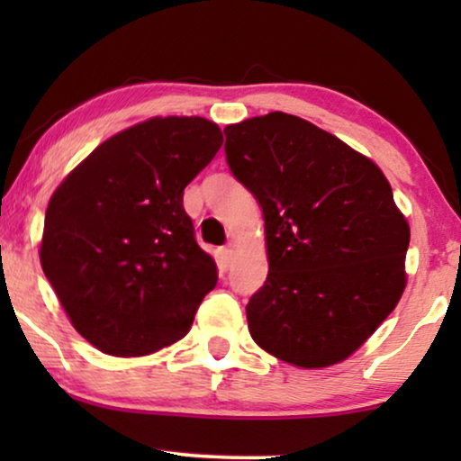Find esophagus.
I'll list each match as a JSON object with an SVG mask.
<instances>
[{"instance_id":"34e87169","label":"esophagus","mask_w":461,"mask_h":461,"mask_svg":"<svg viewBox=\"0 0 461 461\" xmlns=\"http://www.w3.org/2000/svg\"><path fill=\"white\" fill-rule=\"evenodd\" d=\"M232 256H235V249H232V245H224V248H220V260H222L224 267H230Z\"/></svg>"}]
</instances>
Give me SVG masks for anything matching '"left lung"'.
<instances>
[{
    "label": "left lung",
    "instance_id": "8db88e82",
    "mask_svg": "<svg viewBox=\"0 0 461 461\" xmlns=\"http://www.w3.org/2000/svg\"><path fill=\"white\" fill-rule=\"evenodd\" d=\"M226 163L264 213L268 276L245 306L256 344L295 367L350 357L405 289L409 224L374 161L287 113L224 128Z\"/></svg>",
    "mask_w": 461,
    "mask_h": 461
}]
</instances>
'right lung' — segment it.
<instances>
[{
	"instance_id": "add662e5",
	"label": "right lung",
	"mask_w": 461,
	"mask_h": 461,
	"mask_svg": "<svg viewBox=\"0 0 461 461\" xmlns=\"http://www.w3.org/2000/svg\"><path fill=\"white\" fill-rule=\"evenodd\" d=\"M220 147L222 131L203 117H155L100 144L56 188L41 268L98 350L149 355L191 330L218 268L182 197Z\"/></svg>"
}]
</instances>
